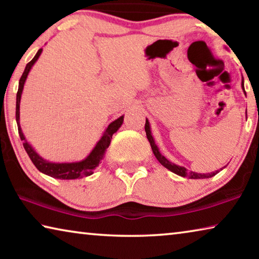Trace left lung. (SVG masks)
I'll return each mask as SVG.
<instances>
[{"label": "left lung", "mask_w": 259, "mask_h": 259, "mask_svg": "<svg viewBox=\"0 0 259 259\" xmlns=\"http://www.w3.org/2000/svg\"><path fill=\"white\" fill-rule=\"evenodd\" d=\"M241 87H242V90L243 93L245 94L244 91V83H243V78H242V82H241ZM247 113V112H245ZM145 131H146V136H147V139L148 142H150L151 144V147H152V151L153 153H154L155 157L157 159V161L160 162V163L165 166L166 169L170 170V171L178 175V176H182V177H188L191 179H203V178H210L214 176V175H217L219 172V170H216V171L213 172H209V174H199V172H194V171H190L188 172L186 168H184V166H181V165H177L172 163V162H170L168 159L164 155H162L160 151H159V147L156 146V144L154 142V138H153L152 136V131H151V125H150V122H148V120L146 119V123H145ZM226 166V165H225ZM224 166V168H225ZM223 170V168L221 169Z\"/></svg>", "instance_id": "obj_1"}]
</instances>
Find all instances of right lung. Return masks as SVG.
I'll return each mask as SVG.
<instances>
[{
    "instance_id": "1",
    "label": "right lung",
    "mask_w": 259,
    "mask_h": 259,
    "mask_svg": "<svg viewBox=\"0 0 259 259\" xmlns=\"http://www.w3.org/2000/svg\"><path fill=\"white\" fill-rule=\"evenodd\" d=\"M41 54H42V49L38 50L36 52V55L34 56V58L30 60L27 65H26L25 71L19 80V87H18V93H17V102H16V121H17V125H18L19 137L24 142L23 145H24L25 151L27 152L29 159L32 160L34 165L36 166L42 174L48 175V176L56 179H77L84 176H90V175L94 174V170L97 168L100 163H102V160L104 159L105 153H106L109 144H111L112 136L119 130L122 123H123L124 115H122L119 117V119L113 121L112 123L107 126L106 130L104 131L102 138L98 140V143L96 144L94 150L90 152V154L88 155L85 159H83L81 161H76V162H63V163H59V162H50L46 159H43V157L34 150L33 146L30 145L25 138L23 130H21V126H20V109H19L21 94H23L26 78H27L29 71L32 69L33 65L36 63V60L38 59V57H40Z\"/></svg>"
}]
</instances>
